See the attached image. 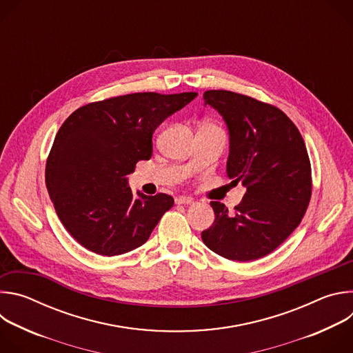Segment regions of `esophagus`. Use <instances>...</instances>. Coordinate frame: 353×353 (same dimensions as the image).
<instances>
[{
    "label": "esophagus",
    "instance_id": "obj_1",
    "mask_svg": "<svg viewBox=\"0 0 353 353\" xmlns=\"http://www.w3.org/2000/svg\"><path fill=\"white\" fill-rule=\"evenodd\" d=\"M176 204H184V205L194 204V198L188 196V195H180L176 198Z\"/></svg>",
    "mask_w": 353,
    "mask_h": 353
}]
</instances>
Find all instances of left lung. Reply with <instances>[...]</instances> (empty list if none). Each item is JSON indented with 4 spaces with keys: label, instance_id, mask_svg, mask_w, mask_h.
<instances>
[{
    "label": "left lung",
    "instance_id": "obj_1",
    "mask_svg": "<svg viewBox=\"0 0 353 353\" xmlns=\"http://www.w3.org/2000/svg\"><path fill=\"white\" fill-rule=\"evenodd\" d=\"M223 119L229 132L226 173L245 188L230 214L212 201L214 225L201 233L214 253L232 261L261 259L299 226L312 196L307 149L279 109L229 90H207L204 106Z\"/></svg>",
    "mask_w": 353,
    "mask_h": 353
}]
</instances>
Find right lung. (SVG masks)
I'll use <instances>...</instances> for the list:
<instances>
[{"instance_id":"obj_1","label":"right lung","mask_w":353,"mask_h":353,"mask_svg":"<svg viewBox=\"0 0 353 353\" xmlns=\"http://www.w3.org/2000/svg\"><path fill=\"white\" fill-rule=\"evenodd\" d=\"M195 92L131 93L75 110L59 130L46 165V185L71 236L113 257L142 245L174 199L128 187L137 162L152 157V134Z\"/></svg>"}]
</instances>
